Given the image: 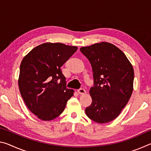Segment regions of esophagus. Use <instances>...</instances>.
Masks as SVG:
<instances>
[{
    "mask_svg": "<svg viewBox=\"0 0 151 151\" xmlns=\"http://www.w3.org/2000/svg\"><path fill=\"white\" fill-rule=\"evenodd\" d=\"M77 91H78V93L81 94L86 93V91L84 88H79Z\"/></svg>",
    "mask_w": 151,
    "mask_h": 151,
    "instance_id": "1",
    "label": "esophagus"
}]
</instances>
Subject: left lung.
Here are the masks:
<instances>
[{"label":"left lung","instance_id":"obj_1","mask_svg":"<svg viewBox=\"0 0 151 151\" xmlns=\"http://www.w3.org/2000/svg\"><path fill=\"white\" fill-rule=\"evenodd\" d=\"M93 71L92 103L85 112L98 123L115 119L129 102L133 91L134 70L123 52L111 43L102 42L80 48Z\"/></svg>","mask_w":151,"mask_h":151}]
</instances>
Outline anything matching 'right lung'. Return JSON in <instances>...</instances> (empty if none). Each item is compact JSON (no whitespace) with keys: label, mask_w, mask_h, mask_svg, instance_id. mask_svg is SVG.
<instances>
[{"label":"right lung","mask_w":151,"mask_h":151,"mask_svg":"<svg viewBox=\"0 0 151 151\" xmlns=\"http://www.w3.org/2000/svg\"><path fill=\"white\" fill-rule=\"evenodd\" d=\"M78 48L63 43L46 42L30 50L20 66L19 87L23 101L39 119L57 118L73 96L66 86L60 67Z\"/></svg>","instance_id":"right-lung-1"}]
</instances>
